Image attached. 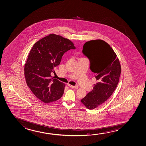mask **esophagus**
<instances>
[{
    "label": "esophagus",
    "mask_w": 146,
    "mask_h": 146,
    "mask_svg": "<svg viewBox=\"0 0 146 146\" xmlns=\"http://www.w3.org/2000/svg\"><path fill=\"white\" fill-rule=\"evenodd\" d=\"M68 86L72 88H74V89H77L78 88V86H72V85H70V84H68Z\"/></svg>",
    "instance_id": "34e87169"
}]
</instances>
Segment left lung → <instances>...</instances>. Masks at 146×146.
<instances>
[{
	"mask_svg": "<svg viewBox=\"0 0 146 146\" xmlns=\"http://www.w3.org/2000/svg\"><path fill=\"white\" fill-rule=\"evenodd\" d=\"M82 52L89 59L90 68L96 74L97 81L93 89L81 101L91 110L104 103L115 91L119 81L121 66L112 48L102 40L86 42Z\"/></svg>",
	"mask_w": 146,
	"mask_h": 146,
	"instance_id": "left-lung-1",
	"label": "left lung"
}]
</instances>
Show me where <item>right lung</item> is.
I'll return each instance as SVG.
<instances>
[{"instance_id": "add662e5", "label": "right lung", "mask_w": 146, "mask_h": 146, "mask_svg": "<svg viewBox=\"0 0 146 146\" xmlns=\"http://www.w3.org/2000/svg\"><path fill=\"white\" fill-rule=\"evenodd\" d=\"M75 49L70 40L53 34L37 41L31 49L24 74L28 86L42 102H53L63 95L65 84L51 78V73L60 64L64 53Z\"/></svg>"}]
</instances>
